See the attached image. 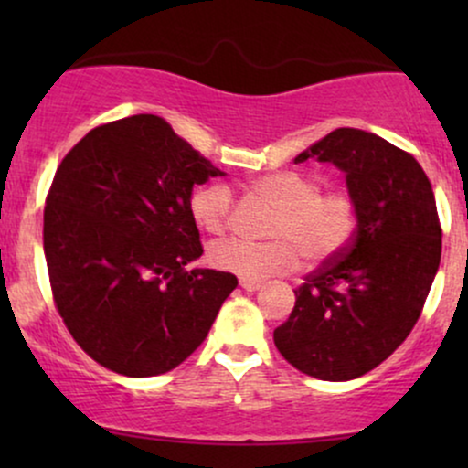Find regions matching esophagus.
<instances>
[{
  "instance_id": "esophagus-1",
  "label": "esophagus",
  "mask_w": 468,
  "mask_h": 468,
  "mask_svg": "<svg viewBox=\"0 0 468 468\" xmlns=\"http://www.w3.org/2000/svg\"><path fill=\"white\" fill-rule=\"evenodd\" d=\"M239 286L244 288V290H260V286H261V282H257V279H239Z\"/></svg>"
}]
</instances>
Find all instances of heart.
Returning a JSON list of instances; mask_svg holds the SVG:
<instances>
[{
  "label": "heart",
  "instance_id": "1",
  "mask_svg": "<svg viewBox=\"0 0 468 468\" xmlns=\"http://www.w3.org/2000/svg\"><path fill=\"white\" fill-rule=\"evenodd\" d=\"M250 189L272 208L266 222L268 239L224 238L208 246V261L219 271L244 279H266L294 271L305 257L308 266H324L350 249L358 227V207L350 191L321 189L303 171H272L257 176ZM197 227L222 233L235 216L233 189L222 182L197 186L189 197Z\"/></svg>",
  "mask_w": 468,
  "mask_h": 468
}]
</instances>
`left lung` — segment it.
Masks as SVG:
<instances>
[{
	"label": "left lung",
	"mask_w": 468,
	"mask_h": 468,
	"mask_svg": "<svg viewBox=\"0 0 468 468\" xmlns=\"http://www.w3.org/2000/svg\"><path fill=\"white\" fill-rule=\"evenodd\" d=\"M346 171L358 207L350 249L294 290L292 313L275 346L299 372L352 380L378 367L420 319L440 266L431 182L418 160L372 132L341 127L294 158Z\"/></svg>",
	"instance_id": "8db88e82"
}]
</instances>
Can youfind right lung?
<instances>
[{
  "label": "right lung",
  "mask_w": 468,
  "mask_h": 468,
  "mask_svg": "<svg viewBox=\"0 0 468 468\" xmlns=\"http://www.w3.org/2000/svg\"><path fill=\"white\" fill-rule=\"evenodd\" d=\"M224 176L154 114L105 122L58 165L44 208L57 313L80 350L125 376L189 358L238 277L186 271L202 255L196 185Z\"/></svg>",
  "instance_id": "add662e5"
}]
</instances>
